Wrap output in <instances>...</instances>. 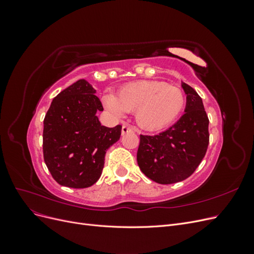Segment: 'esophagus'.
<instances>
[{
	"instance_id": "obj_1",
	"label": "esophagus",
	"mask_w": 254,
	"mask_h": 254,
	"mask_svg": "<svg viewBox=\"0 0 254 254\" xmlns=\"http://www.w3.org/2000/svg\"><path fill=\"white\" fill-rule=\"evenodd\" d=\"M130 132H134V129L132 127H129L127 125H124L122 127V134L123 135L126 133H130Z\"/></svg>"
}]
</instances>
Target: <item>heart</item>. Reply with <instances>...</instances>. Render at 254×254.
Wrapping results in <instances>:
<instances>
[{
  "mask_svg": "<svg viewBox=\"0 0 254 254\" xmlns=\"http://www.w3.org/2000/svg\"><path fill=\"white\" fill-rule=\"evenodd\" d=\"M107 109L122 117L135 111V120L141 127L155 130L171 124L186 106V95L177 87L157 80H143L122 87L115 97H104Z\"/></svg>",
  "mask_w": 254,
  "mask_h": 254,
  "instance_id": "b5f03b06",
  "label": "heart"
}]
</instances>
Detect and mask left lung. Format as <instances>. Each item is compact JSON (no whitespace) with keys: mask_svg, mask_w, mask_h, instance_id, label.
Here are the masks:
<instances>
[{"mask_svg":"<svg viewBox=\"0 0 254 254\" xmlns=\"http://www.w3.org/2000/svg\"><path fill=\"white\" fill-rule=\"evenodd\" d=\"M187 94L186 113L165 131L140 135L136 160L142 173L160 184L186 180L205 156L209 145V119L201 97L182 82Z\"/></svg>","mask_w":254,"mask_h":254,"instance_id":"1","label":"left lung"}]
</instances>
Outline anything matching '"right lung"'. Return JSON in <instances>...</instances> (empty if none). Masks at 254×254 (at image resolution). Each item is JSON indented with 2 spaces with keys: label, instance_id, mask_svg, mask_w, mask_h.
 I'll list each match as a JSON object with an SVG mask.
<instances>
[{
  "label": "right lung",
  "instance_id": "obj_1",
  "mask_svg": "<svg viewBox=\"0 0 254 254\" xmlns=\"http://www.w3.org/2000/svg\"><path fill=\"white\" fill-rule=\"evenodd\" d=\"M79 79L53 99L43 121V158L60 186L89 188L102 175L106 151L120 140L122 126L108 128L96 117L103 105Z\"/></svg>",
  "mask_w": 254,
  "mask_h": 254
}]
</instances>
